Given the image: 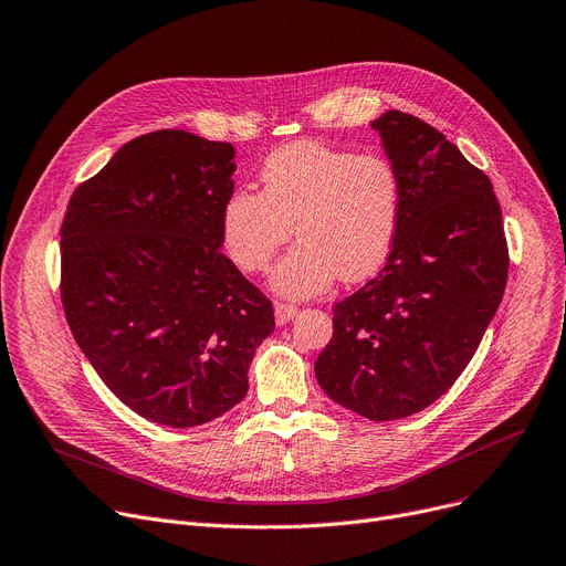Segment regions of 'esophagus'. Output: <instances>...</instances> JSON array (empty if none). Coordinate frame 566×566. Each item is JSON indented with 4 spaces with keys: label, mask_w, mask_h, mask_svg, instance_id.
Instances as JSON below:
<instances>
[{
    "label": "esophagus",
    "mask_w": 566,
    "mask_h": 566,
    "mask_svg": "<svg viewBox=\"0 0 566 566\" xmlns=\"http://www.w3.org/2000/svg\"><path fill=\"white\" fill-rule=\"evenodd\" d=\"M298 307L295 305H286V303H277L275 305V321L280 323V325H286L293 316H298Z\"/></svg>",
    "instance_id": "obj_1"
}]
</instances>
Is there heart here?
I'll return each mask as SVG.
<instances>
[{"label": "heart", "mask_w": 566, "mask_h": 566, "mask_svg": "<svg viewBox=\"0 0 566 566\" xmlns=\"http://www.w3.org/2000/svg\"><path fill=\"white\" fill-rule=\"evenodd\" d=\"M259 181L261 192H229L220 238L231 263L252 275L271 265L295 227L301 241L271 277L284 298H312L337 277L367 280L388 261L401 224L403 184L385 154L291 142L265 158Z\"/></svg>", "instance_id": "1"}]
</instances>
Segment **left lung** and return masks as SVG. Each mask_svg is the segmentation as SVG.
I'll return each mask as SVG.
<instances>
[{
    "label": "left lung",
    "mask_w": 566,
    "mask_h": 566,
    "mask_svg": "<svg viewBox=\"0 0 566 566\" xmlns=\"http://www.w3.org/2000/svg\"><path fill=\"white\" fill-rule=\"evenodd\" d=\"M371 128L403 184L382 271L333 307L314 365L333 401L374 422L408 418L472 360L507 284L510 252L489 176L422 118L390 109Z\"/></svg>",
    "instance_id": "left-lung-1"
}]
</instances>
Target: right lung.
Here are the masks:
<instances>
[{
    "label": "right lung",
    "instance_id": "1",
    "mask_svg": "<svg viewBox=\"0 0 566 566\" xmlns=\"http://www.w3.org/2000/svg\"><path fill=\"white\" fill-rule=\"evenodd\" d=\"M233 146L186 130L130 139L73 192L62 224L69 328L142 418L188 429L248 395L273 305L227 259Z\"/></svg>",
    "mask_w": 566,
    "mask_h": 566
}]
</instances>
